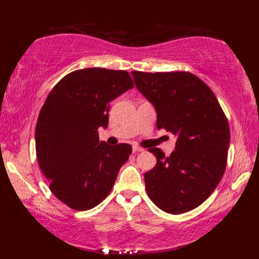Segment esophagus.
Wrapping results in <instances>:
<instances>
[{
	"label": "esophagus",
	"mask_w": 259,
	"mask_h": 259,
	"mask_svg": "<svg viewBox=\"0 0 259 259\" xmlns=\"http://www.w3.org/2000/svg\"><path fill=\"white\" fill-rule=\"evenodd\" d=\"M133 151L136 153V152H141V151H144V148H140V147H138V146H134L133 147Z\"/></svg>",
	"instance_id": "esophagus-1"
}]
</instances>
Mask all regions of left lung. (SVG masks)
Listing matches in <instances>:
<instances>
[{
	"label": "left lung",
	"instance_id": "1",
	"mask_svg": "<svg viewBox=\"0 0 259 259\" xmlns=\"http://www.w3.org/2000/svg\"><path fill=\"white\" fill-rule=\"evenodd\" d=\"M138 90L157 111V128L177 136L167 157L149 148L157 163L145 174L147 194L161 210H192L216 189L227 164L230 130L226 114L205 82L186 71H133Z\"/></svg>",
	"mask_w": 259,
	"mask_h": 259
}]
</instances>
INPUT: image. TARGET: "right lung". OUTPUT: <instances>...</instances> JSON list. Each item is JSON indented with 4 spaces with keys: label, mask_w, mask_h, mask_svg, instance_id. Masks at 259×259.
Returning a JSON list of instances; mask_svg holds the SVG:
<instances>
[{
    "label": "right lung",
    "mask_w": 259,
    "mask_h": 259,
    "mask_svg": "<svg viewBox=\"0 0 259 259\" xmlns=\"http://www.w3.org/2000/svg\"><path fill=\"white\" fill-rule=\"evenodd\" d=\"M124 70L88 68L60 80L49 93L35 126L38 166L49 188L74 210L99 205L112 187L133 148L99 139L109 122V102L133 89Z\"/></svg>",
    "instance_id": "obj_1"
}]
</instances>
